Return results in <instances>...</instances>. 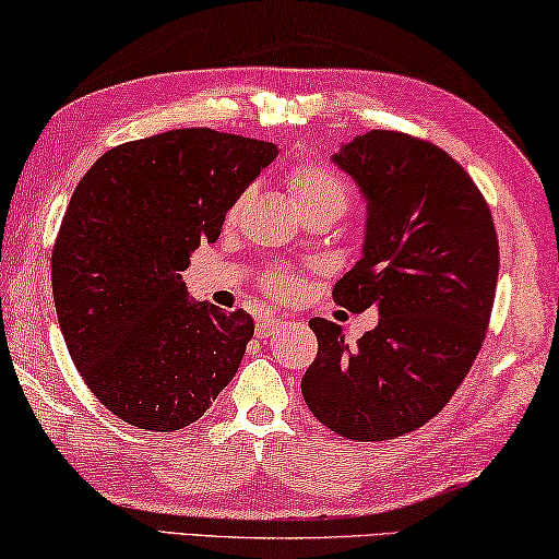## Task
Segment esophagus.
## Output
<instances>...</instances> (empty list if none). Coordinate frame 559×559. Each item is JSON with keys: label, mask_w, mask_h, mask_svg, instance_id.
Returning <instances> with one entry per match:
<instances>
[{"label": "esophagus", "mask_w": 559, "mask_h": 559, "mask_svg": "<svg viewBox=\"0 0 559 559\" xmlns=\"http://www.w3.org/2000/svg\"><path fill=\"white\" fill-rule=\"evenodd\" d=\"M281 323L283 321L276 316H263L259 318V323H255V335H259V338H271V335L281 328Z\"/></svg>", "instance_id": "34e87169"}]
</instances>
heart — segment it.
I'll list each match as a JSON object with an SVG mask.
<instances>
[{"label": "heart", "instance_id": "obj_1", "mask_svg": "<svg viewBox=\"0 0 559 559\" xmlns=\"http://www.w3.org/2000/svg\"><path fill=\"white\" fill-rule=\"evenodd\" d=\"M288 189L304 216L313 214V211H328V214L343 216V211L348 209L350 201V191L341 176L331 166L313 162H304L290 168ZM243 201L246 193L234 201L228 218H234L241 211ZM259 286L265 296L276 300H296L306 288V273L296 269H269L261 273Z\"/></svg>", "mask_w": 559, "mask_h": 559}]
</instances>
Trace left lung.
Returning a JSON list of instances; mask_svg holds the SVG:
<instances>
[{
	"mask_svg": "<svg viewBox=\"0 0 559 559\" xmlns=\"http://www.w3.org/2000/svg\"><path fill=\"white\" fill-rule=\"evenodd\" d=\"M333 162L368 199L362 259L333 300L380 318L356 348L338 323L313 318L318 356L300 391L341 438L391 440L436 418L471 373L495 304L498 234L475 181L430 141L376 129Z\"/></svg>",
	"mask_w": 559,
	"mask_h": 559,
	"instance_id": "1",
	"label": "left lung"
}]
</instances>
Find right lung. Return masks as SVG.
<instances>
[{"label":"right lung","mask_w":559,"mask_h":559,"mask_svg":"<svg viewBox=\"0 0 559 559\" xmlns=\"http://www.w3.org/2000/svg\"><path fill=\"white\" fill-rule=\"evenodd\" d=\"M276 154L269 141L174 129L109 148L74 189L51 294L76 370L123 423L181 430L236 376L253 318L191 304L181 271Z\"/></svg>","instance_id":"1"}]
</instances>
